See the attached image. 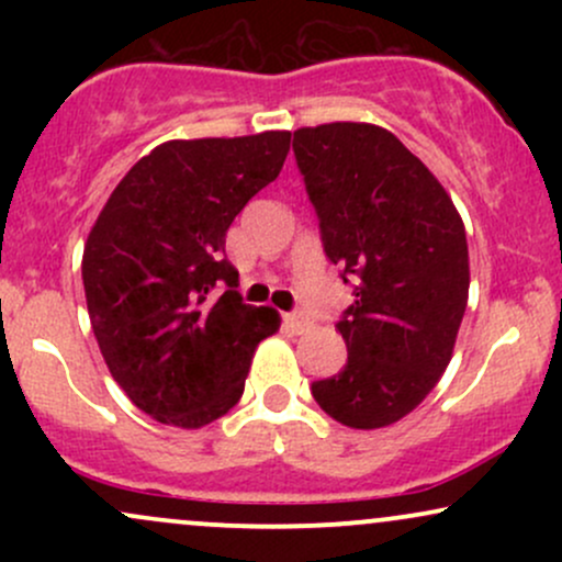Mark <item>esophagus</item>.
<instances>
[{
    "label": "esophagus",
    "mask_w": 562,
    "mask_h": 562,
    "mask_svg": "<svg viewBox=\"0 0 562 562\" xmlns=\"http://www.w3.org/2000/svg\"><path fill=\"white\" fill-rule=\"evenodd\" d=\"M285 325H288L293 333L308 330V319H303L301 314H285Z\"/></svg>",
    "instance_id": "1"
}]
</instances>
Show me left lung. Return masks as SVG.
<instances>
[{
	"label": "left lung",
	"instance_id": "left-lung-1",
	"mask_svg": "<svg viewBox=\"0 0 562 562\" xmlns=\"http://www.w3.org/2000/svg\"><path fill=\"white\" fill-rule=\"evenodd\" d=\"M293 153L325 256L353 280V303L335 325L348 362L312 383V396L348 428H385L436 389L454 351L470 288L465 224L389 128L306 126Z\"/></svg>",
	"mask_w": 562,
	"mask_h": 562
}]
</instances>
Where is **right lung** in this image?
I'll return each mask as SVG.
<instances>
[{
  "mask_svg": "<svg viewBox=\"0 0 562 562\" xmlns=\"http://www.w3.org/2000/svg\"><path fill=\"white\" fill-rule=\"evenodd\" d=\"M290 132L171 139L139 158L83 245V293L102 359L134 406L203 428L240 402L250 359L280 314L248 306L227 229L274 182Z\"/></svg>",
  "mask_w": 562,
  "mask_h": 562,
  "instance_id": "add662e5",
  "label": "right lung"
}]
</instances>
